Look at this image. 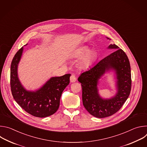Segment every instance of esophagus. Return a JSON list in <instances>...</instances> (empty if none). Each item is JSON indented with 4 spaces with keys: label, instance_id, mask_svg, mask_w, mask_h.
<instances>
[{
    "label": "esophagus",
    "instance_id": "esophagus-1",
    "mask_svg": "<svg viewBox=\"0 0 147 147\" xmlns=\"http://www.w3.org/2000/svg\"><path fill=\"white\" fill-rule=\"evenodd\" d=\"M70 82H74L76 81V76L74 75H71L70 76Z\"/></svg>",
    "mask_w": 147,
    "mask_h": 147
}]
</instances>
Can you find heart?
Masks as SVG:
<instances>
[{"label":"heart","mask_w":147,"mask_h":147,"mask_svg":"<svg viewBox=\"0 0 147 147\" xmlns=\"http://www.w3.org/2000/svg\"><path fill=\"white\" fill-rule=\"evenodd\" d=\"M76 57H81L83 56L80 61V65L83 67H88L91 65L94 60V54L90 52L88 47L81 48L75 56Z\"/></svg>","instance_id":"obj_1"}]
</instances>
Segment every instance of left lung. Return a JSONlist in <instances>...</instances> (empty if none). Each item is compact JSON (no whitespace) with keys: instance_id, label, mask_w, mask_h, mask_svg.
<instances>
[{"instance_id":"8db88e82","label":"left lung","mask_w":147,"mask_h":147,"mask_svg":"<svg viewBox=\"0 0 147 147\" xmlns=\"http://www.w3.org/2000/svg\"><path fill=\"white\" fill-rule=\"evenodd\" d=\"M108 48L116 50L83 72L78 78L81 83L84 107L91 115L98 118L112 116L119 111L128 98L131 88V69L127 56L115 44H111ZM109 69L116 71L118 93L111 99L103 100L98 94L97 85L98 79Z\"/></svg>"}]
</instances>
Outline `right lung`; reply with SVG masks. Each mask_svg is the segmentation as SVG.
<instances>
[{
  "label": "right lung",
  "mask_w": 147,
  "mask_h": 147,
  "mask_svg": "<svg viewBox=\"0 0 147 147\" xmlns=\"http://www.w3.org/2000/svg\"><path fill=\"white\" fill-rule=\"evenodd\" d=\"M23 48L14 55L10 67V87L16 102L26 112L38 117H45L54 114L59 109L62 92L69 85L70 74L52 77L42 87L35 91L26 90L18 80L17 66Z\"/></svg>",
  "instance_id": "1"
}]
</instances>
